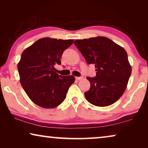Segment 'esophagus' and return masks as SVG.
Here are the masks:
<instances>
[{"label":"esophagus","mask_w":148,"mask_h":148,"mask_svg":"<svg viewBox=\"0 0 148 148\" xmlns=\"http://www.w3.org/2000/svg\"><path fill=\"white\" fill-rule=\"evenodd\" d=\"M82 78H83L82 77H75L76 80H81Z\"/></svg>","instance_id":"esophagus-1"}]
</instances>
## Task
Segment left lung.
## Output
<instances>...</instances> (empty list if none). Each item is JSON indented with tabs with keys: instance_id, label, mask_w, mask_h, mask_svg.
Here are the masks:
<instances>
[{
	"instance_id": "left-lung-1",
	"label": "left lung",
	"mask_w": 148,
	"mask_h": 148,
	"mask_svg": "<svg viewBox=\"0 0 148 148\" xmlns=\"http://www.w3.org/2000/svg\"><path fill=\"white\" fill-rule=\"evenodd\" d=\"M74 44L96 67V77H87L90 82L84 94L87 100L96 106L114 104L124 93L131 73L127 52L106 37L76 40Z\"/></svg>"
}]
</instances>
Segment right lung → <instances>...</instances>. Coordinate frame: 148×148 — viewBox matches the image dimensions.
Instances as JSON below:
<instances>
[{"instance_id":"add662e5","label":"right lung","mask_w":148,"mask_h":148,"mask_svg":"<svg viewBox=\"0 0 148 148\" xmlns=\"http://www.w3.org/2000/svg\"><path fill=\"white\" fill-rule=\"evenodd\" d=\"M73 42V40L41 38L22 52L17 65L20 83L36 104L53 108L65 99L75 77L59 75L54 65L61 64L62 53Z\"/></svg>"}]
</instances>
